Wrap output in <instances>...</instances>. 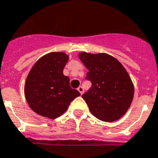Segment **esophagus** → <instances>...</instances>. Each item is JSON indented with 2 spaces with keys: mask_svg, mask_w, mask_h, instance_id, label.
I'll list each match as a JSON object with an SVG mask.
<instances>
[{
  "mask_svg": "<svg viewBox=\"0 0 158 158\" xmlns=\"http://www.w3.org/2000/svg\"><path fill=\"white\" fill-rule=\"evenodd\" d=\"M78 90L79 91V93L82 95L84 93V88L82 86H79L78 87Z\"/></svg>",
  "mask_w": 158,
  "mask_h": 158,
  "instance_id": "34e87169",
  "label": "esophagus"
}]
</instances>
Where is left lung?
Wrapping results in <instances>:
<instances>
[{
    "instance_id": "left-lung-1",
    "label": "left lung",
    "mask_w": 158,
    "mask_h": 158,
    "mask_svg": "<svg viewBox=\"0 0 158 158\" xmlns=\"http://www.w3.org/2000/svg\"><path fill=\"white\" fill-rule=\"evenodd\" d=\"M79 57L89 70L86 79L92 83L90 90L82 95L90 113L107 122L121 119L134 94V85L126 68L106 53L80 52Z\"/></svg>"
}]
</instances>
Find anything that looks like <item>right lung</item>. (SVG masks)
<instances>
[{
  "label": "right lung",
  "mask_w": 158,
  "mask_h": 158,
  "mask_svg": "<svg viewBox=\"0 0 158 158\" xmlns=\"http://www.w3.org/2000/svg\"><path fill=\"white\" fill-rule=\"evenodd\" d=\"M69 56L50 52L36 61L25 82L24 92L30 108L41 116L56 119L64 114L70 102L80 96L72 89L69 78L63 74Z\"/></svg>",
  "instance_id": "add662e5"
}]
</instances>
